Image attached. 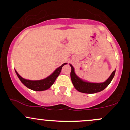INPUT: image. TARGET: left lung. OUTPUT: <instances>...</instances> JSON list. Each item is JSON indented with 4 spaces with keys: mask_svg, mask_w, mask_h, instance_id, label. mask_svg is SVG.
Masks as SVG:
<instances>
[{
    "mask_svg": "<svg viewBox=\"0 0 130 130\" xmlns=\"http://www.w3.org/2000/svg\"><path fill=\"white\" fill-rule=\"evenodd\" d=\"M70 65L71 68L70 76H71V81H72L74 87L79 92L84 93H95L103 90L112 81V79L114 78L115 72H116V70H114L112 73L111 75L109 77L104 83H89V82L84 81V80H82L81 79H80L79 77L77 76L75 72H74L73 67L71 64H70Z\"/></svg>",
    "mask_w": 130,
    "mask_h": 130,
    "instance_id": "8db88e82",
    "label": "left lung"
}]
</instances>
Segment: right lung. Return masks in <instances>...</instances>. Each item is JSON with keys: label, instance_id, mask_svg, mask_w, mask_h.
Returning <instances> with one entry per match:
<instances>
[{"label": "right lung", "instance_id": "add662e5", "mask_svg": "<svg viewBox=\"0 0 130 130\" xmlns=\"http://www.w3.org/2000/svg\"><path fill=\"white\" fill-rule=\"evenodd\" d=\"M66 64L67 63H63V65H61V66L59 67V68H57L53 73L51 74L50 76L46 77V78L44 79L39 80H30L25 79L22 78V77L18 73L17 71H16V70L15 71L18 77V78L19 79V80H20L22 84L24 85L25 86H26L27 87L29 88V89H31V90H32L43 91L48 89L49 88H50L51 86L54 84V83L55 82L57 77L60 74L62 67H63V65H66Z\"/></svg>", "mask_w": 130, "mask_h": 130}]
</instances>
